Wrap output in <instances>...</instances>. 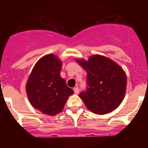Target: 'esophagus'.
<instances>
[{
  "label": "esophagus",
  "mask_w": 148,
  "mask_h": 148,
  "mask_svg": "<svg viewBox=\"0 0 148 148\" xmlns=\"http://www.w3.org/2000/svg\"><path fill=\"white\" fill-rule=\"evenodd\" d=\"M73 90H74V92H75V94H78V92H79V88H78V87H74V88H73Z\"/></svg>",
  "instance_id": "esophagus-1"
}]
</instances>
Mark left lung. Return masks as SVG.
<instances>
[{
    "label": "left lung",
    "mask_w": 148,
    "mask_h": 148,
    "mask_svg": "<svg viewBox=\"0 0 148 148\" xmlns=\"http://www.w3.org/2000/svg\"><path fill=\"white\" fill-rule=\"evenodd\" d=\"M87 72V88L79 94L92 113L104 115L118 108L125 97L127 77L122 68L102 56L77 60Z\"/></svg>",
    "instance_id": "left-lung-1"
}]
</instances>
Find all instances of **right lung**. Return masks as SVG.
I'll list each match as a JSON object with an SVG mask.
<instances>
[{"label":"right lung","mask_w":148,"mask_h":148,"mask_svg":"<svg viewBox=\"0 0 148 148\" xmlns=\"http://www.w3.org/2000/svg\"><path fill=\"white\" fill-rule=\"evenodd\" d=\"M61 62L53 54L44 56L34 66L27 83L29 102L46 115L61 112L68 97L74 93L60 76Z\"/></svg>","instance_id":"1"}]
</instances>
